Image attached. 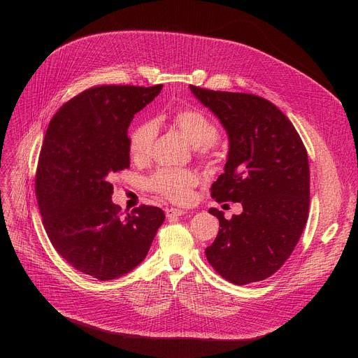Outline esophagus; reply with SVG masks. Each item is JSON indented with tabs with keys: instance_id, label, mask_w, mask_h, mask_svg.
Wrapping results in <instances>:
<instances>
[{
	"instance_id": "esophagus-1",
	"label": "esophagus",
	"mask_w": 358,
	"mask_h": 358,
	"mask_svg": "<svg viewBox=\"0 0 358 358\" xmlns=\"http://www.w3.org/2000/svg\"><path fill=\"white\" fill-rule=\"evenodd\" d=\"M187 213H190L189 210H185V209H174V208H171V209H166V217L168 219H171V217H178V216H184V215H187Z\"/></svg>"
}]
</instances>
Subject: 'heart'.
<instances>
[{"label":"heart","instance_id":"obj_1","mask_svg":"<svg viewBox=\"0 0 358 358\" xmlns=\"http://www.w3.org/2000/svg\"><path fill=\"white\" fill-rule=\"evenodd\" d=\"M177 130L187 138L192 145L197 146L200 152H206L210 143L217 138L215 123L196 108H181L171 113L168 117ZM155 139V124L145 122L138 124L130 134V154L135 159H145L150 154ZM197 184V177L189 169H161L150 185L155 192L176 203L190 200L192 189Z\"/></svg>","mask_w":358,"mask_h":358}]
</instances>
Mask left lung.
I'll return each mask as SVG.
<instances>
[{"label": "left lung", "instance_id": "8db88e82", "mask_svg": "<svg viewBox=\"0 0 358 358\" xmlns=\"http://www.w3.org/2000/svg\"><path fill=\"white\" fill-rule=\"evenodd\" d=\"M227 130L224 171L212 184L216 201L242 204V213L219 219V232L206 257L234 285L273 275L293 252L309 212V161L302 139L273 103L245 92L190 85Z\"/></svg>", "mask_w": 358, "mask_h": 358}]
</instances>
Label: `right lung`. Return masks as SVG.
Wrapping results in <instances>:
<instances>
[{"instance_id":"add662e5","label":"right lung","mask_w":358,"mask_h":358,"mask_svg":"<svg viewBox=\"0 0 358 358\" xmlns=\"http://www.w3.org/2000/svg\"><path fill=\"white\" fill-rule=\"evenodd\" d=\"M161 90L90 88L56 111L46 130L36 174L45 229L73 268L101 281L138 267L165 219L155 206L120 216L110 182L130 164V122Z\"/></svg>"}]
</instances>
